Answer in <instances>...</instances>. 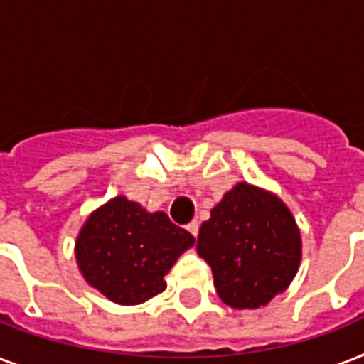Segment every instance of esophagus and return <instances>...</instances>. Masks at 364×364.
Returning a JSON list of instances; mask_svg holds the SVG:
<instances>
[{"label":"esophagus","mask_w":364,"mask_h":364,"mask_svg":"<svg viewBox=\"0 0 364 364\" xmlns=\"http://www.w3.org/2000/svg\"><path fill=\"white\" fill-rule=\"evenodd\" d=\"M187 230H188V232H191V234H193L194 238H196V236H198V223H196V221H191V223H188V225H187Z\"/></svg>","instance_id":"34e87169"}]
</instances>
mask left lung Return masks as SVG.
Instances as JSON below:
<instances>
[{
  "instance_id": "8db88e82",
  "label": "left lung",
  "mask_w": 364,
  "mask_h": 364,
  "mask_svg": "<svg viewBox=\"0 0 364 364\" xmlns=\"http://www.w3.org/2000/svg\"><path fill=\"white\" fill-rule=\"evenodd\" d=\"M198 255L213 285L232 308H259L293 282L300 264V234L274 194L238 183L202 223Z\"/></svg>"
}]
</instances>
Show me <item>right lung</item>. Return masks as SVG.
I'll return each mask as SVG.
<instances>
[{
    "label": "right lung",
    "instance_id": "add662e5",
    "mask_svg": "<svg viewBox=\"0 0 364 364\" xmlns=\"http://www.w3.org/2000/svg\"><path fill=\"white\" fill-rule=\"evenodd\" d=\"M194 236L170 217L117 196L94 211L75 245L82 276L117 304H141L166 289L164 276Z\"/></svg>",
    "mask_w": 364,
    "mask_h": 364
}]
</instances>
